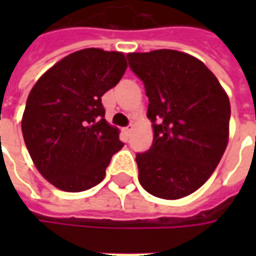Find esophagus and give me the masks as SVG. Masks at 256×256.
Instances as JSON below:
<instances>
[{
  "label": "esophagus",
  "mask_w": 256,
  "mask_h": 256,
  "mask_svg": "<svg viewBox=\"0 0 256 256\" xmlns=\"http://www.w3.org/2000/svg\"><path fill=\"white\" fill-rule=\"evenodd\" d=\"M132 130H134V125H132V124H130V125H128L126 128H125V132H126V135H131Z\"/></svg>",
  "instance_id": "34e87169"
}]
</instances>
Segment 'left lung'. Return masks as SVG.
<instances>
[{"mask_svg":"<svg viewBox=\"0 0 256 256\" xmlns=\"http://www.w3.org/2000/svg\"><path fill=\"white\" fill-rule=\"evenodd\" d=\"M145 86L152 146L136 154L138 180L154 196L180 200L202 186L225 152L231 105L216 76L174 50L128 54Z\"/></svg>","mask_w":256,"mask_h":256,"instance_id":"obj_1","label":"left lung"}]
</instances>
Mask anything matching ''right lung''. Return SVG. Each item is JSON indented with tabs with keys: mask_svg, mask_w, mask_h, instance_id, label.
<instances>
[{
	"mask_svg": "<svg viewBox=\"0 0 256 256\" xmlns=\"http://www.w3.org/2000/svg\"><path fill=\"white\" fill-rule=\"evenodd\" d=\"M126 70L122 52L85 48L66 55L32 86L22 135L36 170L66 192L98 185L115 152L120 131L105 121L102 95Z\"/></svg>",
	"mask_w": 256,
	"mask_h": 256,
	"instance_id": "right-lung-1",
	"label": "right lung"
}]
</instances>
